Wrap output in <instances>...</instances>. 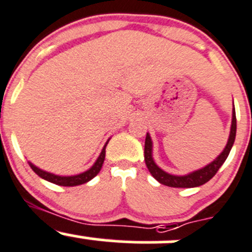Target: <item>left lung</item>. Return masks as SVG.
<instances>
[{"mask_svg": "<svg viewBox=\"0 0 252 252\" xmlns=\"http://www.w3.org/2000/svg\"><path fill=\"white\" fill-rule=\"evenodd\" d=\"M236 135V116H235V108H233V121H231V128H230V135H229L228 144L221 151L220 155L211 162L209 165L204 166L201 170L193 171V172L188 173L185 176H175L170 175V173L165 172L161 170L158 165L155 163L153 158V141H151L150 135L149 133L146 134L145 138V148H144V160H145L146 167L150 171L153 177L156 181H158L162 185L168 186V187H176V188H192V187H198V186L204 185L208 182L213 176L218 172L220 166L225 162L226 158H228L229 153H230L233 144L235 141Z\"/></svg>", "mask_w": 252, "mask_h": 252, "instance_id": "8db88e82", "label": "left lung"}]
</instances>
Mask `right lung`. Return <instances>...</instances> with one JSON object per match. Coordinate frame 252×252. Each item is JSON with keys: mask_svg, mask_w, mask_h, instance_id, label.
<instances>
[{"mask_svg": "<svg viewBox=\"0 0 252 252\" xmlns=\"http://www.w3.org/2000/svg\"><path fill=\"white\" fill-rule=\"evenodd\" d=\"M107 144H108V141H107L106 145L103 146V149H102L101 154H99L98 158H97L96 162L94 163V166H92L91 168H89L87 171H85V172L79 173V175H75V176H58V175H54V173L46 172V171L40 170V168H38L36 166H34L33 163H31V162H29V165H31L32 170H33L34 172H35L36 175L39 176V177L44 178V180L49 181V182H51V183H55V185L65 186V187H72V186L84 185V183L91 181L92 178H94V176H97V173L101 171L102 165H103L104 158H106V146H107Z\"/></svg>", "mask_w": 252, "mask_h": 252, "instance_id": "1", "label": "right lung"}]
</instances>
